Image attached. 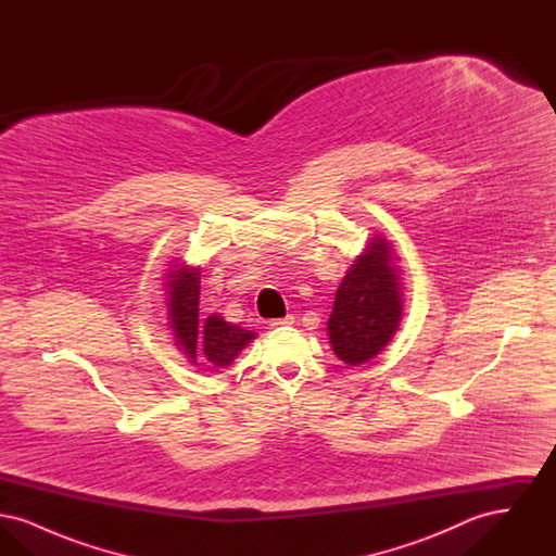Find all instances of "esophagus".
I'll return each instance as SVG.
<instances>
[{"label":"esophagus","instance_id":"1","mask_svg":"<svg viewBox=\"0 0 556 556\" xmlns=\"http://www.w3.org/2000/svg\"><path fill=\"white\" fill-rule=\"evenodd\" d=\"M290 325H293V317H291V315H288V317L273 318V320H270V327H290Z\"/></svg>","mask_w":556,"mask_h":556}]
</instances>
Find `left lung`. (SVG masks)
I'll return each instance as SVG.
<instances>
[{"label":"left lung","instance_id":"left-lung-1","mask_svg":"<svg viewBox=\"0 0 556 556\" xmlns=\"http://www.w3.org/2000/svg\"><path fill=\"white\" fill-rule=\"evenodd\" d=\"M400 277L388 239H370L340 283L327 323L329 342L345 365L377 356L396 333L402 317Z\"/></svg>","mask_w":556,"mask_h":556}]
</instances>
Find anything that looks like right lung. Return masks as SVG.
Returning a JSON list of instances; mask_svg holds the SVG:
<instances>
[{
    "label": "right lung",
    "mask_w": 556,
    "mask_h": 556,
    "mask_svg": "<svg viewBox=\"0 0 556 556\" xmlns=\"http://www.w3.org/2000/svg\"><path fill=\"white\" fill-rule=\"evenodd\" d=\"M177 270H168V318L175 331L177 345L184 350L191 363L202 361L208 369H225L233 363L239 352L254 340L256 333L231 325L216 315L204 320L200 331V268L175 265Z\"/></svg>",
    "instance_id": "right-lung-1"
}]
</instances>
